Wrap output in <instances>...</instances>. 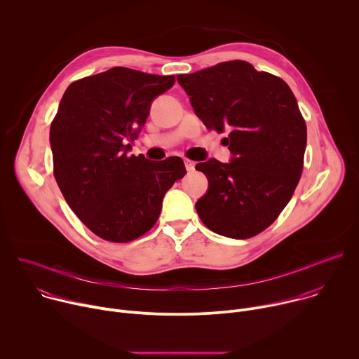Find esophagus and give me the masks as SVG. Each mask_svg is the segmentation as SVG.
Here are the masks:
<instances>
[{"instance_id": "obj_1", "label": "esophagus", "mask_w": 359, "mask_h": 359, "mask_svg": "<svg viewBox=\"0 0 359 359\" xmlns=\"http://www.w3.org/2000/svg\"><path fill=\"white\" fill-rule=\"evenodd\" d=\"M184 166H186L187 172H193V170H194L196 163H194L193 161H190V159H184Z\"/></svg>"}]
</instances>
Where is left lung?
Here are the masks:
<instances>
[{
	"mask_svg": "<svg viewBox=\"0 0 359 359\" xmlns=\"http://www.w3.org/2000/svg\"><path fill=\"white\" fill-rule=\"evenodd\" d=\"M177 82L208 129L229 130L230 163H197L209 190L196 203L204 226L230 238H250L271 226L299 182L306 125L290 86L245 61H229Z\"/></svg>",
	"mask_w": 359,
	"mask_h": 359,
	"instance_id": "8db88e82",
	"label": "left lung"
}]
</instances>
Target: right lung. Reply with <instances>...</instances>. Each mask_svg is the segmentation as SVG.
<instances>
[{"label":"right lung","mask_w":359,"mask_h":359,"mask_svg":"<svg viewBox=\"0 0 359 359\" xmlns=\"http://www.w3.org/2000/svg\"><path fill=\"white\" fill-rule=\"evenodd\" d=\"M175 76L116 67L72 82L50 123L54 176L79 220L97 237L129 243L159 219L162 201L186 175L180 158L128 156L150 104Z\"/></svg>","instance_id":"right-lung-1"}]
</instances>
